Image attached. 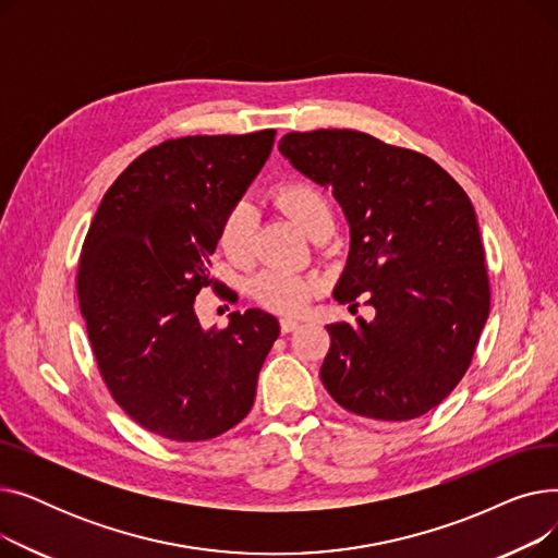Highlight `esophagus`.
Listing matches in <instances>:
<instances>
[{"label": "esophagus", "instance_id": "esophagus-1", "mask_svg": "<svg viewBox=\"0 0 558 558\" xmlns=\"http://www.w3.org/2000/svg\"><path fill=\"white\" fill-rule=\"evenodd\" d=\"M296 328H299V320H296V318H280V330H282V335L294 332Z\"/></svg>", "mask_w": 558, "mask_h": 558}]
</instances>
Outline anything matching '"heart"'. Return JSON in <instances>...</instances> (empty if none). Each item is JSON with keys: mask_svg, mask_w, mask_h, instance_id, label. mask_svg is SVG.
<instances>
[{"mask_svg": "<svg viewBox=\"0 0 558 558\" xmlns=\"http://www.w3.org/2000/svg\"><path fill=\"white\" fill-rule=\"evenodd\" d=\"M278 208L284 210L296 226L312 234L324 226L332 223V210L328 196L318 185L305 179H296L282 183L274 194ZM253 210L251 205L240 201L226 213L221 228H219V244L223 253L232 262H246L253 253ZM253 299L271 312L278 314H299L316 294H318V280L291 271H264L251 284Z\"/></svg>", "mask_w": 558, "mask_h": 558, "instance_id": "heart-1", "label": "heart"}]
</instances>
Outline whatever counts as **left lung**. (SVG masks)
I'll use <instances>...</instances> for the list:
<instances>
[{"label": "left lung", "mask_w": 558, "mask_h": 558, "mask_svg": "<svg viewBox=\"0 0 558 558\" xmlns=\"http://www.w3.org/2000/svg\"><path fill=\"white\" fill-rule=\"evenodd\" d=\"M280 154L330 185L350 223V255L335 289L364 296L375 318L326 326L320 383L348 412L412 421L461 383L490 310L475 208L432 158L353 129L287 133Z\"/></svg>", "instance_id": "obj_1"}]
</instances>
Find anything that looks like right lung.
Listing matches in <instances>:
<instances>
[{"instance_id": "obj_1", "label": "right lung", "mask_w": 558, "mask_h": 558, "mask_svg": "<svg viewBox=\"0 0 558 558\" xmlns=\"http://www.w3.org/2000/svg\"><path fill=\"white\" fill-rule=\"evenodd\" d=\"M276 131L187 135L137 156L106 192L85 234L76 291L112 400L169 441H208L253 407L280 335L262 312L203 330L194 312L226 213L274 149ZM223 299H234L226 289Z\"/></svg>"}]
</instances>
